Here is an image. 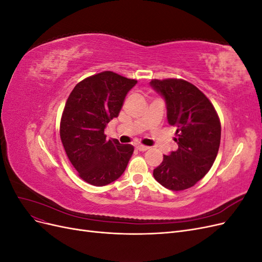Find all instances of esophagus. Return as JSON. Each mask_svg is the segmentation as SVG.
Wrapping results in <instances>:
<instances>
[{
  "label": "esophagus",
  "mask_w": 262,
  "mask_h": 262,
  "mask_svg": "<svg viewBox=\"0 0 262 262\" xmlns=\"http://www.w3.org/2000/svg\"><path fill=\"white\" fill-rule=\"evenodd\" d=\"M137 148L139 150H141V152H145V150H147L149 147L148 146H145V145H142V144H138L137 145Z\"/></svg>",
  "instance_id": "esophagus-1"
}]
</instances>
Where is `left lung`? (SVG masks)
Instances as JSON below:
<instances>
[{
	"label": "left lung",
	"instance_id": "obj_1",
	"mask_svg": "<svg viewBox=\"0 0 262 262\" xmlns=\"http://www.w3.org/2000/svg\"><path fill=\"white\" fill-rule=\"evenodd\" d=\"M165 97L168 123L176 128L178 148L164 155L154 178L172 191L193 187L215 161L221 142V121L210 99L182 78L150 81Z\"/></svg>",
	"mask_w": 262,
	"mask_h": 262
}]
</instances>
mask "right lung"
I'll list each match as a JSON object with an SVG mask.
<instances>
[{
	"label": "right lung",
	"instance_id": "add662e5",
	"mask_svg": "<svg viewBox=\"0 0 262 262\" xmlns=\"http://www.w3.org/2000/svg\"><path fill=\"white\" fill-rule=\"evenodd\" d=\"M137 80L104 71L77 83L63 109L60 138L77 175L93 186L120 177L134 147L106 139L107 123L120 113L126 94Z\"/></svg>",
	"mask_w": 262,
	"mask_h": 262
}]
</instances>
